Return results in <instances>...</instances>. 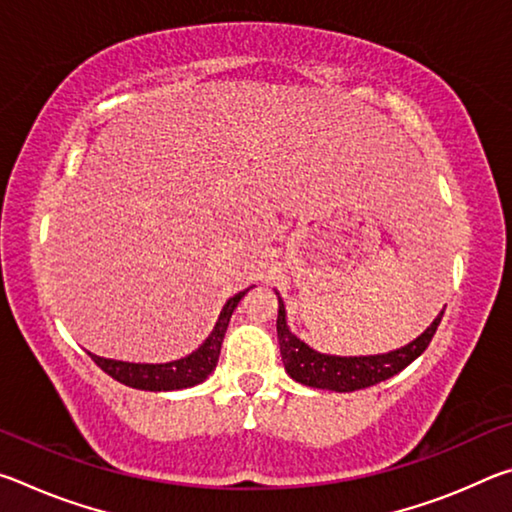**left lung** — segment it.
<instances>
[{
    "instance_id": "1",
    "label": "left lung",
    "mask_w": 512,
    "mask_h": 512,
    "mask_svg": "<svg viewBox=\"0 0 512 512\" xmlns=\"http://www.w3.org/2000/svg\"><path fill=\"white\" fill-rule=\"evenodd\" d=\"M277 296V341H280V354L284 370L291 379L311 388H323L334 393H352L361 388L375 386L379 381H386L402 372L409 363H413L420 354L427 350L433 334L440 325L445 309L433 318V323L424 332L402 348L384 352V354H366V357H336V354H323L309 348L305 341H300L287 325V309L280 293Z\"/></svg>"
}]
</instances>
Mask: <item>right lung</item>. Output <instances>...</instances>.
<instances>
[{
	"mask_svg": "<svg viewBox=\"0 0 512 512\" xmlns=\"http://www.w3.org/2000/svg\"><path fill=\"white\" fill-rule=\"evenodd\" d=\"M246 293L248 289L239 291L225 302L210 336H207V339L198 345L192 354H187L183 359L167 361V363H131V361L97 357V354L92 352L88 354L103 372H108L112 379H117L119 384L124 386L137 388V391L162 393V391L192 388L210 377L212 370L216 368V361H219V354H221V343H223L225 329L230 325L232 311L237 309L239 300L244 298Z\"/></svg>",
	"mask_w": 512,
	"mask_h": 512,
	"instance_id": "add662e5",
	"label": "right lung"
}]
</instances>
